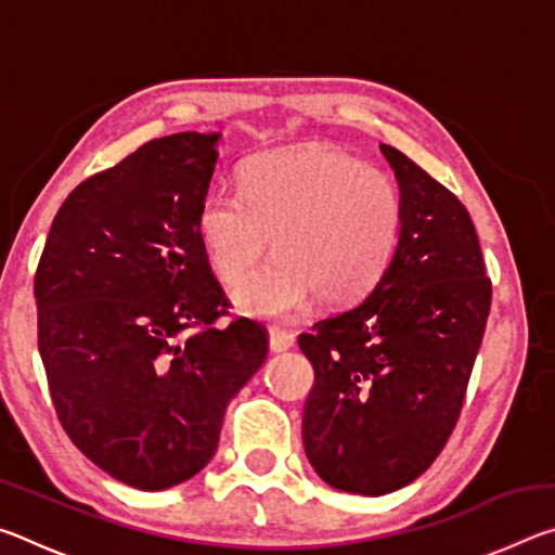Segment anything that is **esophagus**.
<instances>
[{
    "instance_id": "34e87169",
    "label": "esophagus",
    "mask_w": 555,
    "mask_h": 555,
    "mask_svg": "<svg viewBox=\"0 0 555 555\" xmlns=\"http://www.w3.org/2000/svg\"><path fill=\"white\" fill-rule=\"evenodd\" d=\"M294 343H296L294 333L281 331V327H276V325L269 327V347L274 352H286L288 347H294Z\"/></svg>"
}]
</instances>
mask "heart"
<instances>
[{"label":"heart","mask_w":555,"mask_h":555,"mask_svg":"<svg viewBox=\"0 0 555 555\" xmlns=\"http://www.w3.org/2000/svg\"><path fill=\"white\" fill-rule=\"evenodd\" d=\"M195 224L228 286L247 279L271 244L276 259L237 291V304L281 321L315 296L352 306L379 284L399 244L401 198L377 168L333 146L300 144L251 158L240 193L205 195Z\"/></svg>","instance_id":"heart-1"}]
</instances>
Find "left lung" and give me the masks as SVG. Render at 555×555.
<instances>
[{
    "label": "left lung",
    "instance_id": "obj_1",
    "mask_svg": "<svg viewBox=\"0 0 555 555\" xmlns=\"http://www.w3.org/2000/svg\"><path fill=\"white\" fill-rule=\"evenodd\" d=\"M401 191V232L367 296L298 335L315 379L304 448L323 480L387 494L424 475L465 403L492 304L473 218L446 185L382 144Z\"/></svg>",
    "mask_w": 555,
    "mask_h": 555
}]
</instances>
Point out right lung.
<instances>
[{"mask_svg": "<svg viewBox=\"0 0 555 555\" xmlns=\"http://www.w3.org/2000/svg\"><path fill=\"white\" fill-rule=\"evenodd\" d=\"M220 134L152 139L55 212L34 279L39 352L61 426L137 490L208 465L230 399L269 352L230 313L198 234Z\"/></svg>", "mask_w": 555, "mask_h": 555, "instance_id": "obj_1", "label": "right lung"}]
</instances>
